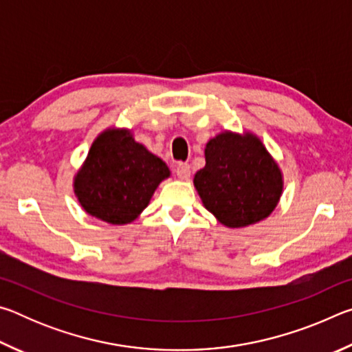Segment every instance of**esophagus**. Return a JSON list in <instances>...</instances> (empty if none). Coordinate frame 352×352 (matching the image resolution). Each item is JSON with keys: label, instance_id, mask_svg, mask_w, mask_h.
Wrapping results in <instances>:
<instances>
[{"label": "esophagus", "instance_id": "obj_1", "mask_svg": "<svg viewBox=\"0 0 352 352\" xmlns=\"http://www.w3.org/2000/svg\"><path fill=\"white\" fill-rule=\"evenodd\" d=\"M175 172H177L178 178H182V180H189V177H190V168H189V164H186V163H178V164L175 166Z\"/></svg>", "mask_w": 352, "mask_h": 352}]
</instances>
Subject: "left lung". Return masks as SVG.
Returning <instances> with one entry per match:
<instances>
[{
  "instance_id": "left-lung-1",
  "label": "left lung",
  "mask_w": 352,
  "mask_h": 352,
  "mask_svg": "<svg viewBox=\"0 0 352 352\" xmlns=\"http://www.w3.org/2000/svg\"><path fill=\"white\" fill-rule=\"evenodd\" d=\"M205 168L194 175L201 204L228 228L270 216L284 189L283 170L256 133L223 130L206 142Z\"/></svg>"
}]
</instances>
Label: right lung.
<instances>
[{
	"label": "right lung",
	"instance_id": "right-lung-1",
	"mask_svg": "<svg viewBox=\"0 0 352 352\" xmlns=\"http://www.w3.org/2000/svg\"><path fill=\"white\" fill-rule=\"evenodd\" d=\"M169 177L168 164L136 141L132 129L111 126L94 138L74 174L73 189L87 214L110 225H127Z\"/></svg>",
	"mask_w": 352,
	"mask_h": 352
}]
</instances>
